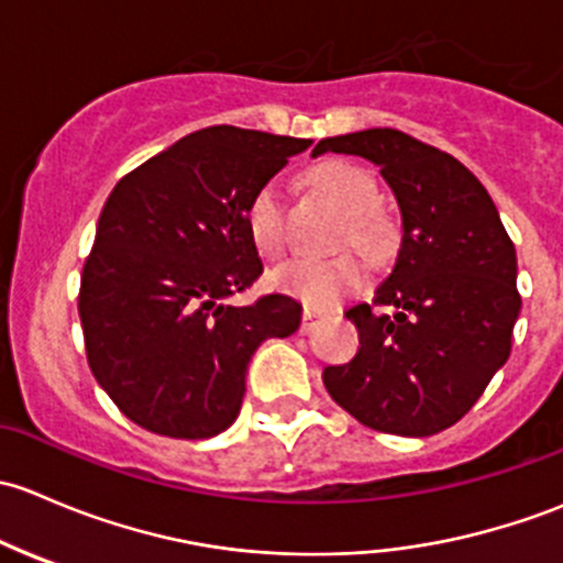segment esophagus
<instances>
[{
  "label": "esophagus",
  "instance_id": "34e87169",
  "mask_svg": "<svg viewBox=\"0 0 563 563\" xmlns=\"http://www.w3.org/2000/svg\"><path fill=\"white\" fill-rule=\"evenodd\" d=\"M317 317H320V311H314V309H303V328H311V324H314Z\"/></svg>",
  "mask_w": 563,
  "mask_h": 563
}]
</instances>
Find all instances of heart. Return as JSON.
<instances>
[{"label":"heart","mask_w":563,"mask_h":563,"mask_svg":"<svg viewBox=\"0 0 563 563\" xmlns=\"http://www.w3.org/2000/svg\"><path fill=\"white\" fill-rule=\"evenodd\" d=\"M309 187L344 217L341 239L361 249L371 260L390 252L393 228L379 211V189L374 176L361 165L344 159H324L309 170ZM246 228L254 246L263 254H279L284 249V208L276 184H263L246 206ZM271 287L303 300L309 309H330L346 292L363 284V265L352 254L330 260H292L268 274Z\"/></svg>","instance_id":"heart-1"}]
</instances>
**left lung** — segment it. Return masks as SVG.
Segmentation results:
<instances>
[{"mask_svg": "<svg viewBox=\"0 0 563 563\" xmlns=\"http://www.w3.org/2000/svg\"><path fill=\"white\" fill-rule=\"evenodd\" d=\"M355 154L379 167L401 211L396 265L374 311H346L361 350L322 371L341 409L374 431L433 437L477 404L507 363L520 314L518 257L468 167L398 130L324 137L311 156Z\"/></svg>", "mask_w": 563, "mask_h": 563, "instance_id": "left-lung-1", "label": "left lung"}]
</instances>
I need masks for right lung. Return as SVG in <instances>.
<instances>
[{
	"label": "right lung",
	"instance_id": "right-lung-1",
	"mask_svg": "<svg viewBox=\"0 0 563 563\" xmlns=\"http://www.w3.org/2000/svg\"><path fill=\"white\" fill-rule=\"evenodd\" d=\"M311 141L208 126L121 178L80 276L91 374L146 431L208 439L230 428L265 339L300 328L303 306L228 298L263 274L246 206Z\"/></svg>",
	"mask_w": 563,
	"mask_h": 563
}]
</instances>
